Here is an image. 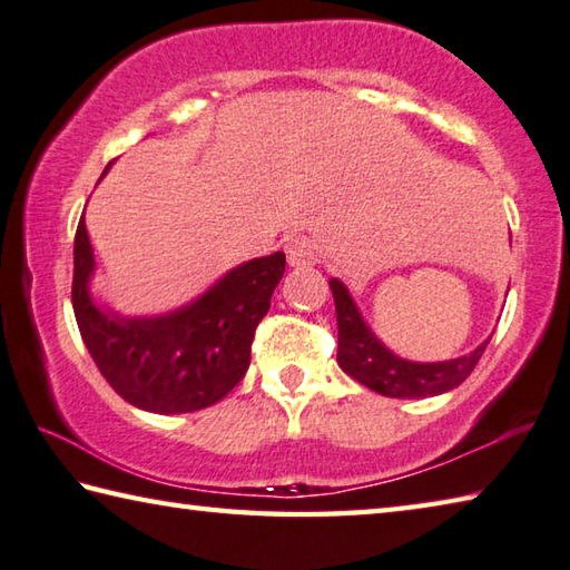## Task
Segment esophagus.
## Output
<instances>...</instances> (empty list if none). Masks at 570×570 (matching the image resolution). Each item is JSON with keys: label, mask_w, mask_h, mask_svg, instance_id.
Here are the masks:
<instances>
[{"label": "esophagus", "mask_w": 570, "mask_h": 570, "mask_svg": "<svg viewBox=\"0 0 570 570\" xmlns=\"http://www.w3.org/2000/svg\"><path fill=\"white\" fill-rule=\"evenodd\" d=\"M285 255H287V263L293 267H313L317 263L315 247L303 237L291 239V243L285 245Z\"/></svg>", "instance_id": "obj_1"}]
</instances>
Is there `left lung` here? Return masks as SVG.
Here are the masks:
<instances>
[{
  "mask_svg": "<svg viewBox=\"0 0 570 570\" xmlns=\"http://www.w3.org/2000/svg\"><path fill=\"white\" fill-rule=\"evenodd\" d=\"M337 313V365L371 391L387 397H433L461 385L481 361L491 337L453 361L413 363L395 355L363 321L355 301L341 279H331Z\"/></svg>",
  "mask_w": 570,
  "mask_h": 570,
  "instance_id": "obj_1",
  "label": "left lung"
}]
</instances>
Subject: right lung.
<instances>
[{
	"instance_id": "1",
	"label": "right lung",
	"mask_w": 570,
	"mask_h": 570,
	"mask_svg": "<svg viewBox=\"0 0 570 570\" xmlns=\"http://www.w3.org/2000/svg\"><path fill=\"white\" fill-rule=\"evenodd\" d=\"M95 267L82 215L72 277L79 335L117 395L139 411L177 415L215 405L243 381L255 327L285 273V253L247 259L173 313L139 317L95 303Z\"/></svg>"
}]
</instances>
